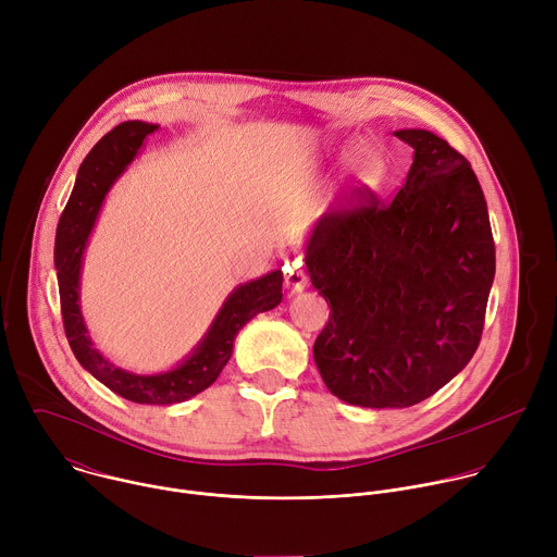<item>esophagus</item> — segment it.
I'll list each match as a JSON object with an SVG mask.
<instances>
[{"instance_id":"34e87169","label":"esophagus","mask_w":557,"mask_h":557,"mask_svg":"<svg viewBox=\"0 0 557 557\" xmlns=\"http://www.w3.org/2000/svg\"><path fill=\"white\" fill-rule=\"evenodd\" d=\"M284 284L290 293H299L306 288L308 284V277H306V271L304 269H286V275H284Z\"/></svg>"}]
</instances>
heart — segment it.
<instances>
[{"instance_id":"heart-1","label":"heart","mask_w":557,"mask_h":557,"mask_svg":"<svg viewBox=\"0 0 557 557\" xmlns=\"http://www.w3.org/2000/svg\"><path fill=\"white\" fill-rule=\"evenodd\" d=\"M363 168H366V174H374V172H376V168H379V161H376L374 156H366Z\"/></svg>"}]
</instances>
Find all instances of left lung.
I'll return each mask as SVG.
<instances>
[{"label":"left lung","mask_w":557,"mask_h":557,"mask_svg":"<svg viewBox=\"0 0 557 557\" xmlns=\"http://www.w3.org/2000/svg\"><path fill=\"white\" fill-rule=\"evenodd\" d=\"M404 187H357L314 226L312 286L331 301L312 357L326 387L361 408H410L473 357L485 329L496 247L467 158L425 129Z\"/></svg>","instance_id":"left-lung-1"}]
</instances>
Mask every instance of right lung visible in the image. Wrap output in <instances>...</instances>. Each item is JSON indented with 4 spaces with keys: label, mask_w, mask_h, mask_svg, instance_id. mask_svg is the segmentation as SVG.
I'll use <instances>...</instances> for the list:
<instances>
[{
    "label": "right lung",
    "mask_w": 557,
    "mask_h": 557,
    "mask_svg": "<svg viewBox=\"0 0 557 557\" xmlns=\"http://www.w3.org/2000/svg\"><path fill=\"white\" fill-rule=\"evenodd\" d=\"M158 125L127 121L108 132L84 158L78 168L74 189L59 218L54 240V267L59 280L61 320L67 344L92 376L132 404L170 406L191 399L207 389L233 352V339L240 329L258 312L271 310L282 301V271H273L256 282L237 286L224 301L213 326L194 355L176 370L163 374H132L112 366L86 335V324L78 310V269L88 240V233L97 220L99 207L116 181V176L132 163L145 138L153 136Z\"/></svg>",
    "instance_id": "obj_1"
}]
</instances>
